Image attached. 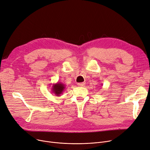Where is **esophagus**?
I'll list each match as a JSON object with an SVG mask.
<instances>
[{"instance_id":"esophagus-1","label":"esophagus","mask_w":150,"mask_h":150,"mask_svg":"<svg viewBox=\"0 0 150 150\" xmlns=\"http://www.w3.org/2000/svg\"><path fill=\"white\" fill-rule=\"evenodd\" d=\"M86 84V83L85 82H83V83H78V86H81V87H83V86H84Z\"/></svg>"}]
</instances>
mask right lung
Listing matches in <instances>:
<instances>
[{"mask_svg":"<svg viewBox=\"0 0 150 150\" xmlns=\"http://www.w3.org/2000/svg\"><path fill=\"white\" fill-rule=\"evenodd\" d=\"M66 88L65 85L61 82H58L55 84H53L52 86V93H54L57 96H60Z\"/></svg>","mask_w":150,"mask_h":150,"instance_id":"add662e5","label":"right lung"}]
</instances>
